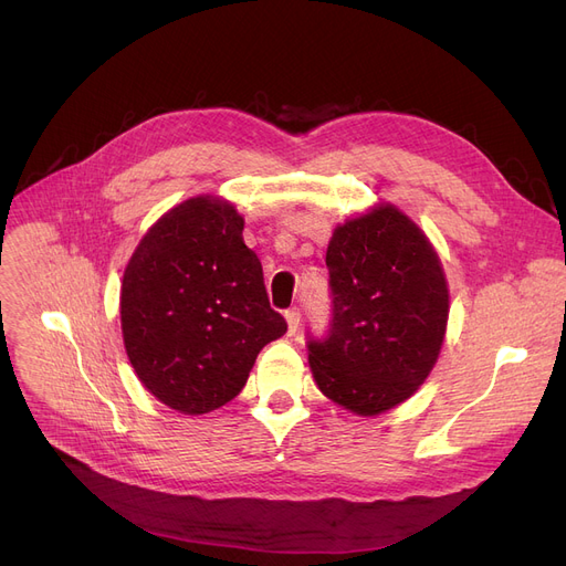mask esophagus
<instances>
[{
    "instance_id": "obj_1",
    "label": "esophagus",
    "mask_w": 566,
    "mask_h": 566,
    "mask_svg": "<svg viewBox=\"0 0 566 566\" xmlns=\"http://www.w3.org/2000/svg\"><path fill=\"white\" fill-rule=\"evenodd\" d=\"M284 316H286V325H289V335H295V331H298V325H301V312L289 310Z\"/></svg>"
}]
</instances>
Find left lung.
I'll list each match as a JSON object with an SVG mask.
<instances>
[{
  "mask_svg": "<svg viewBox=\"0 0 566 566\" xmlns=\"http://www.w3.org/2000/svg\"><path fill=\"white\" fill-rule=\"evenodd\" d=\"M325 265L333 321L307 342L312 376L337 406L374 418L431 374L448 331V280L427 233L392 203L339 224Z\"/></svg>",
  "mask_w": 566,
  "mask_h": 566,
  "instance_id": "left-lung-1",
  "label": "left lung"
}]
</instances>
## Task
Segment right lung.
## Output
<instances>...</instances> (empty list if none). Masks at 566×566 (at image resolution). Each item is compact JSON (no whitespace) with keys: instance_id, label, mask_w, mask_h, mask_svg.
<instances>
[{"instance_id":"right-lung-1","label":"right lung","mask_w":566,"mask_h":566,"mask_svg":"<svg viewBox=\"0 0 566 566\" xmlns=\"http://www.w3.org/2000/svg\"><path fill=\"white\" fill-rule=\"evenodd\" d=\"M243 227L233 203L190 197L144 233L124 271L128 360L148 392L184 415L231 401L259 350L286 333Z\"/></svg>"}]
</instances>
